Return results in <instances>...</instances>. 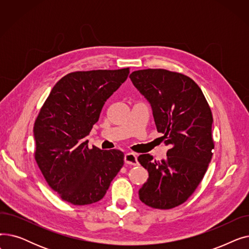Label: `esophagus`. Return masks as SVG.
Instances as JSON below:
<instances>
[{
    "mask_svg": "<svg viewBox=\"0 0 249 249\" xmlns=\"http://www.w3.org/2000/svg\"><path fill=\"white\" fill-rule=\"evenodd\" d=\"M125 163L126 164H130V165H137L138 164V160H137V155L133 152H128L125 154L124 158Z\"/></svg>",
    "mask_w": 249,
    "mask_h": 249,
    "instance_id": "1",
    "label": "esophagus"
}]
</instances>
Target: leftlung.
<instances>
[{"instance_id": "8db88e82", "label": "left lung", "mask_w": 249, "mask_h": 249, "mask_svg": "<svg viewBox=\"0 0 249 249\" xmlns=\"http://www.w3.org/2000/svg\"><path fill=\"white\" fill-rule=\"evenodd\" d=\"M129 77L150 104L156 129L169 146L166 159L160 161H152L150 154L138 156L148 172L139 199L155 209L175 208L197 189L211 161V109L199 86L185 74L148 69Z\"/></svg>"}]
</instances>
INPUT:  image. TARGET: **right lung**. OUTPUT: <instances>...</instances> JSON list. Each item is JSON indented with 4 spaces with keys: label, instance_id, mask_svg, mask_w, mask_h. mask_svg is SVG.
Returning <instances> with one entry per match:
<instances>
[{
    "label": "right lung",
    "instance_id": "1",
    "mask_svg": "<svg viewBox=\"0 0 249 249\" xmlns=\"http://www.w3.org/2000/svg\"><path fill=\"white\" fill-rule=\"evenodd\" d=\"M129 72L127 68L69 73L51 89L39 112L33 128L35 160L62 200L80 206L100 201L123 166L122 151L89 149L85 138Z\"/></svg>",
    "mask_w": 249,
    "mask_h": 249
}]
</instances>
